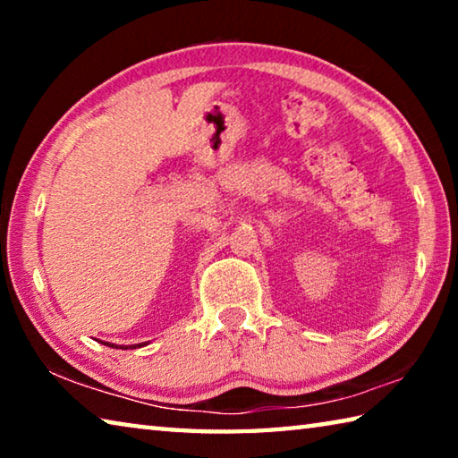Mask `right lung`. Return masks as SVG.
Listing matches in <instances>:
<instances>
[{
  "mask_svg": "<svg viewBox=\"0 0 458 458\" xmlns=\"http://www.w3.org/2000/svg\"><path fill=\"white\" fill-rule=\"evenodd\" d=\"M108 347H117V345H114V344H106ZM131 347H141V344H139V345H131Z\"/></svg>",
  "mask_w": 458,
  "mask_h": 458,
  "instance_id": "obj_1",
  "label": "right lung"
}]
</instances>
